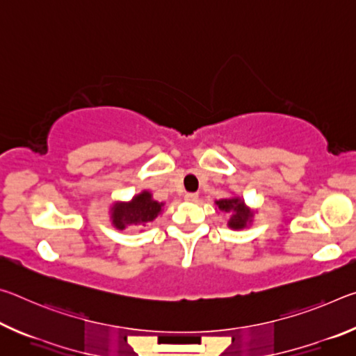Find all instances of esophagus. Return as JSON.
Returning a JSON list of instances; mask_svg holds the SVG:
<instances>
[{"label":"esophagus","mask_w":356,"mask_h":356,"mask_svg":"<svg viewBox=\"0 0 356 356\" xmlns=\"http://www.w3.org/2000/svg\"><path fill=\"white\" fill-rule=\"evenodd\" d=\"M197 197H200V196H197L196 193H186V195H185V200L186 201H191V202L197 201Z\"/></svg>","instance_id":"34e87169"}]
</instances>
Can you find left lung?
I'll return each instance as SVG.
<instances>
[{"mask_svg":"<svg viewBox=\"0 0 356 356\" xmlns=\"http://www.w3.org/2000/svg\"><path fill=\"white\" fill-rule=\"evenodd\" d=\"M216 206L221 210H225V212H231L232 210L234 213L231 216V221H229V226L234 229L245 227L246 222H248L252 216V213L243 206V202L240 200H221L216 202Z\"/></svg>","mask_w":356,"mask_h":356,"instance_id":"obj_1","label":"left lung"}]
</instances>
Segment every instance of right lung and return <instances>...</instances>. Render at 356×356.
<instances>
[{
	"label": "right lung",
	"mask_w": 356,
	"mask_h": 356,
	"mask_svg": "<svg viewBox=\"0 0 356 356\" xmlns=\"http://www.w3.org/2000/svg\"><path fill=\"white\" fill-rule=\"evenodd\" d=\"M161 206L152 200L150 193L144 191L135 196L129 204H114L113 225L118 229H124L127 225H143L152 221L160 213Z\"/></svg>",
	"instance_id": "obj_1"
}]
</instances>
